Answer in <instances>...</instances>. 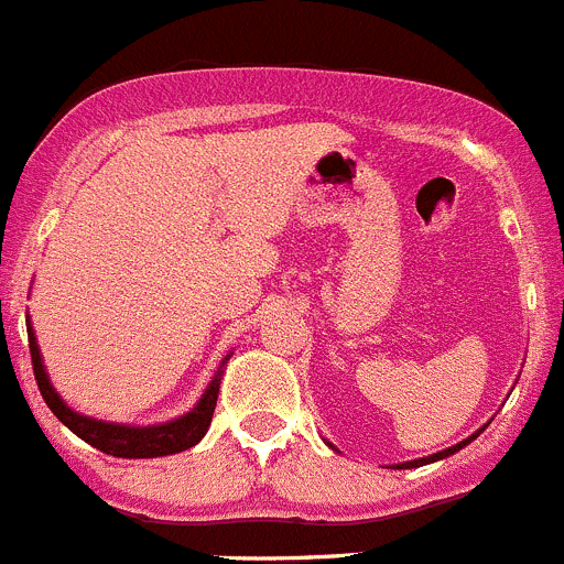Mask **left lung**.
I'll return each instance as SVG.
<instances>
[{
    "mask_svg": "<svg viewBox=\"0 0 564 564\" xmlns=\"http://www.w3.org/2000/svg\"><path fill=\"white\" fill-rule=\"evenodd\" d=\"M485 430V427H482ZM482 430H477V433L474 435H468L466 441H460V444H455V446H449V449H444V452H435V455H430V457H421V460H410V463H397V466L393 468H419V466H427V463H435V460H444V457H449V455H455V452H460L463 446H468L471 444L474 438H477L479 433H482Z\"/></svg>",
    "mask_w": 564,
    "mask_h": 564,
    "instance_id": "obj_1",
    "label": "left lung"
}]
</instances>
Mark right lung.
Here are the masks:
<instances>
[{"label":"right lung","mask_w":564,"mask_h":564,"mask_svg":"<svg viewBox=\"0 0 564 564\" xmlns=\"http://www.w3.org/2000/svg\"><path fill=\"white\" fill-rule=\"evenodd\" d=\"M26 336H30V355H32V369H35L37 388H41V397L46 399L48 410L63 421L65 427L74 435H79L85 444L96 446L98 452L112 457H126V460H143V457H165L176 455V452L189 449V446L198 444L206 435L212 424V415H215L217 393H220V377L223 366L231 355H226V360L217 369L215 380L209 382V388L204 391V397L198 399L189 413L178 415V419L167 421V424H151V427H129V424H112V421H98L90 415H82L76 410H70L68 404L59 399V393L54 391V386L48 382L46 369H43L41 349H37L35 333L32 325H26Z\"/></svg>","instance_id":"right-lung-1"}]
</instances>
